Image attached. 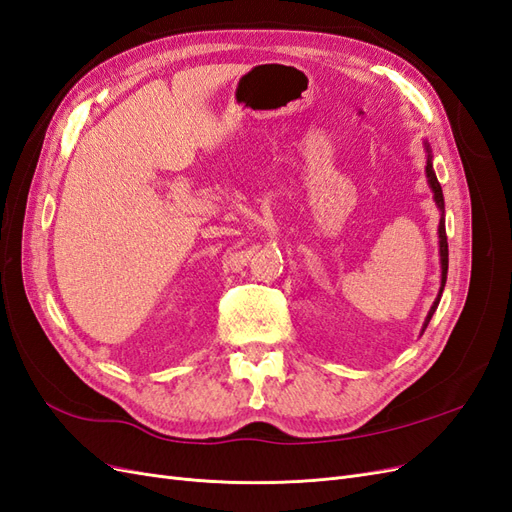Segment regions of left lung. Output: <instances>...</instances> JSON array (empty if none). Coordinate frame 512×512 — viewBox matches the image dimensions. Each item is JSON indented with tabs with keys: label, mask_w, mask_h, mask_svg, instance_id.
I'll list each match as a JSON object with an SVG mask.
<instances>
[{
	"label": "left lung",
	"mask_w": 512,
	"mask_h": 512,
	"mask_svg": "<svg viewBox=\"0 0 512 512\" xmlns=\"http://www.w3.org/2000/svg\"><path fill=\"white\" fill-rule=\"evenodd\" d=\"M425 149H427L425 175H427L429 188H431V192H433V200H436V205H438V209H440V224H438V239H440V241H438V243H440V269H442V275H440L438 297H436V301H433V305H431V309H429V314H427V318H425V322H423L421 335L425 333L431 316L436 314L440 297H442V290H444V286H446V273H448V241H446V226H444V194H442V185H440V181H438V177H436V170H433V160H431L433 156H431V149H429L427 143H425Z\"/></svg>",
	"instance_id": "left-lung-1"
}]
</instances>
